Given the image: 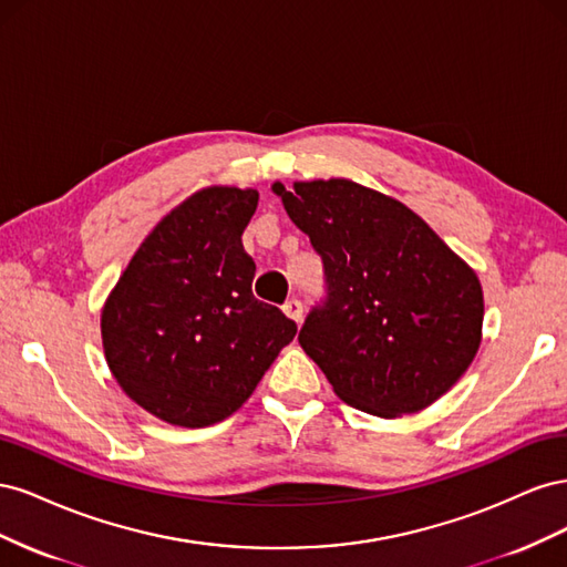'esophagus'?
<instances>
[{"mask_svg":"<svg viewBox=\"0 0 567 567\" xmlns=\"http://www.w3.org/2000/svg\"><path fill=\"white\" fill-rule=\"evenodd\" d=\"M284 312L293 319V321H302V317H305V307H302V302L298 300V298H290V300H286V305H284Z\"/></svg>","mask_w":567,"mask_h":567,"instance_id":"1","label":"esophagus"}]
</instances>
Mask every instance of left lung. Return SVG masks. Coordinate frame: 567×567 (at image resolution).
<instances>
[{"mask_svg":"<svg viewBox=\"0 0 567 567\" xmlns=\"http://www.w3.org/2000/svg\"><path fill=\"white\" fill-rule=\"evenodd\" d=\"M323 265L326 296L298 340L336 394L375 416L414 414L473 362L483 288L400 200L348 179L274 184Z\"/></svg>","mask_w":567,"mask_h":567,"instance_id":"left-lung-1","label":"left lung"}]
</instances>
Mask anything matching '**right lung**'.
I'll return each instance as SVG.
<instances>
[{"mask_svg": "<svg viewBox=\"0 0 567 567\" xmlns=\"http://www.w3.org/2000/svg\"><path fill=\"white\" fill-rule=\"evenodd\" d=\"M252 188L210 186L153 229L101 315L106 362L148 414L182 427L225 421L260 383L298 326L252 296L241 234Z\"/></svg>", "mask_w": 567, "mask_h": 567, "instance_id": "right-lung-1", "label": "right lung"}]
</instances>
